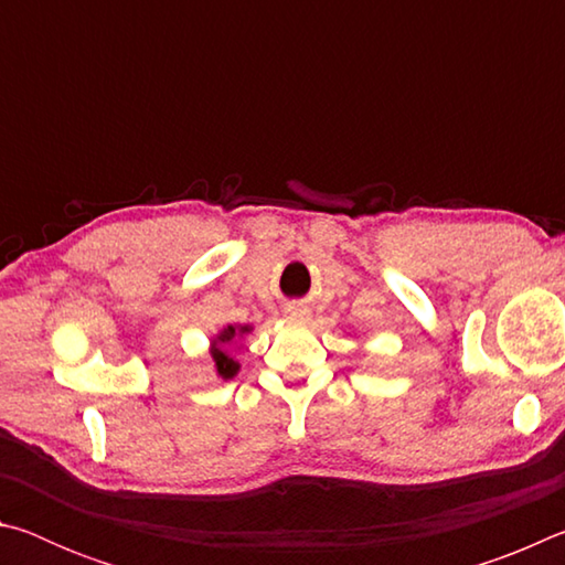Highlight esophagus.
Listing matches in <instances>:
<instances>
[{"label": "esophagus", "instance_id": "obj_1", "mask_svg": "<svg viewBox=\"0 0 565 565\" xmlns=\"http://www.w3.org/2000/svg\"><path fill=\"white\" fill-rule=\"evenodd\" d=\"M286 317L294 321H303L306 317H309V311L301 309V306H291V309H286Z\"/></svg>", "mask_w": 565, "mask_h": 565}]
</instances>
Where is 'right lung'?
Here are the masks:
<instances>
[{"mask_svg": "<svg viewBox=\"0 0 565 565\" xmlns=\"http://www.w3.org/2000/svg\"><path fill=\"white\" fill-rule=\"evenodd\" d=\"M252 329L248 327H226L218 337L214 339L212 343V356H214V363H216V374L222 379H234L236 371H238V363L228 356L226 347L232 343L236 337H242V333H248Z\"/></svg>", "mask_w": 565, "mask_h": 565, "instance_id": "add662e5", "label": "right lung"}]
</instances>
